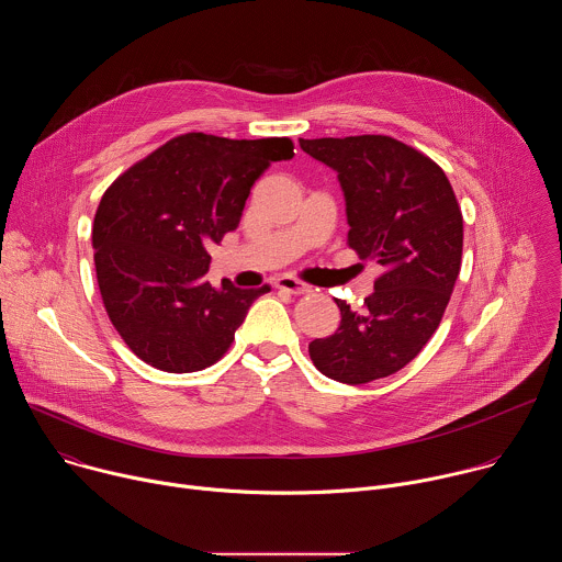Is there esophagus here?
<instances>
[{"label":"esophagus","instance_id":"esophagus-1","mask_svg":"<svg viewBox=\"0 0 562 562\" xmlns=\"http://www.w3.org/2000/svg\"><path fill=\"white\" fill-rule=\"evenodd\" d=\"M276 286L282 289V291H286V293H293V295H300V293H308V291H311L308 284H304L302 280L291 278V276L278 278V280H276Z\"/></svg>","mask_w":562,"mask_h":562}]
</instances>
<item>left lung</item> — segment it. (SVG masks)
Masks as SVG:
<instances>
[{"instance_id": "1", "label": "left lung", "mask_w": 562, "mask_h": 562, "mask_svg": "<svg viewBox=\"0 0 562 562\" xmlns=\"http://www.w3.org/2000/svg\"><path fill=\"white\" fill-rule=\"evenodd\" d=\"M338 173L347 245L382 273L362 311L340 306V327L308 345L319 373L347 384L386 378L436 334L462 262V213L431 157L389 135L300 139Z\"/></svg>"}]
</instances>
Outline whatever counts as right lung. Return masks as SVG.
Segmentation results:
<instances>
[{
  "label": "right lung",
  "instance_id": "add662e5",
  "mask_svg": "<svg viewBox=\"0 0 562 562\" xmlns=\"http://www.w3.org/2000/svg\"><path fill=\"white\" fill-rule=\"evenodd\" d=\"M293 157L289 137L228 139L184 133L126 169L93 220L104 308L146 364L191 373L215 364L256 297L271 286L206 282L209 243L235 231L256 180Z\"/></svg>",
  "mask_w": 562,
  "mask_h": 562
}]
</instances>
